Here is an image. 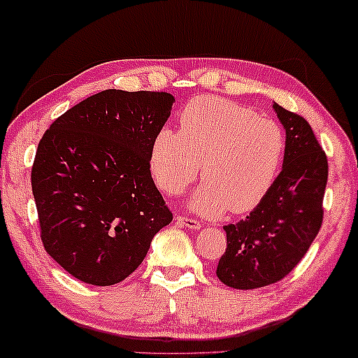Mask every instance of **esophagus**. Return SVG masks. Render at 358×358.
<instances>
[{
	"label": "esophagus",
	"instance_id": "esophagus-1",
	"mask_svg": "<svg viewBox=\"0 0 358 358\" xmlns=\"http://www.w3.org/2000/svg\"><path fill=\"white\" fill-rule=\"evenodd\" d=\"M178 222L180 225H185L189 227V229H201V224L196 219H192V217H185V215H179L178 217Z\"/></svg>",
	"mask_w": 358,
	"mask_h": 358
}]
</instances>
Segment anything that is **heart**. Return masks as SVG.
Returning <instances> with one entry per match:
<instances>
[{
    "label": "heart",
    "instance_id": "b5f03b06",
    "mask_svg": "<svg viewBox=\"0 0 358 358\" xmlns=\"http://www.w3.org/2000/svg\"><path fill=\"white\" fill-rule=\"evenodd\" d=\"M286 151L281 124L220 96L202 95L179 113V133L161 129L151 148L157 187L178 196L201 180L192 208L206 217L253 210L266 197Z\"/></svg>",
    "mask_w": 358,
    "mask_h": 358
}]
</instances>
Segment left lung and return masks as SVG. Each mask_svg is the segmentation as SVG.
<instances>
[{"mask_svg": "<svg viewBox=\"0 0 358 358\" xmlns=\"http://www.w3.org/2000/svg\"><path fill=\"white\" fill-rule=\"evenodd\" d=\"M286 129L282 171L247 219L224 227L227 248L217 276L235 289L281 281L308 252L324 219L329 164L313 128L301 115L275 103Z\"/></svg>", "mask_w": 358, "mask_h": 358, "instance_id": "obj_1", "label": "left lung"}]
</instances>
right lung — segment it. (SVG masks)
Returning <instances> with one entry per match:
<instances>
[{"label":"right lung","mask_w":358,"mask_h":358,"mask_svg":"<svg viewBox=\"0 0 358 358\" xmlns=\"http://www.w3.org/2000/svg\"><path fill=\"white\" fill-rule=\"evenodd\" d=\"M173 101L168 92L103 90L60 115L41 138L31 171L41 240L77 280L123 281L173 222L150 164Z\"/></svg>","instance_id":"right-lung-1"}]
</instances>
